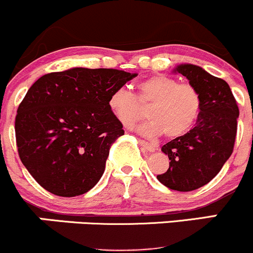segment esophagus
I'll return each instance as SVG.
<instances>
[{"label":"esophagus","instance_id":"esophagus-1","mask_svg":"<svg viewBox=\"0 0 253 253\" xmlns=\"http://www.w3.org/2000/svg\"><path fill=\"white\" fill-rule=\"evenodd\" d=\"M139 142H140V145H141L142 147H144L145 150H146V151H150V152H154L155 150H156V147L154 146V145H151V144H149V142H146V141H144V140H139Z\"/></svg>","mask_w":253,"mask_h":253}]
</instances>
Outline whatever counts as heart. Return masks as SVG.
<instances>
[{
    "mask_svg": "<svg viewBox=\"0 0 253 253\" xmlns=\"http://www.w3.org/2000/svg\"><path fill=\"white\" fill-rule=\"evenodd\" d=\"M147 109L149 121L137 126L145 137L156 139L162 134L169 139L187 134L196 124L202 109V96L189 84L165 75H155L137 84L136 96L126 89H117L108 99V107L123 126H134Z\"/></svg>",
    "mask_w": 253,
    "mask_h": 253,
    "instance_id": "1",
    "label": "heart"
}]
</instances>
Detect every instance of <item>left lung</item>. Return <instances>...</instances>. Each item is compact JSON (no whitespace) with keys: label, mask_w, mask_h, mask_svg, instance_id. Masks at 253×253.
<instances>
[{"label":"left lung","mask_w":253,"mask_h":253,"mask_svg":"<svg viewBox=\"0 0 253 253\" xmlns=\"http://www.w3.org/2000/svg\"><path fill=\"white\" fill-rule=\"evenodd\" d=\"M173 71L198 89L202 109L193 129L161 147L171 162L157 179L169 189L189 192L209 183L231 156L239 107L229 84L201 66L182 64Z\"/></svg>","instance_id":"left-lung-1"}]
</instances>
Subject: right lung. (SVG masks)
<instances>
[{"instance_id": "right-lung-1", "label": "right lung", "mask_w": 253, "mask_h": 253, "mask_svg": "<svg viewBox=\"0 0 253 253\" xmlns=\"http://www.w3.org/2000/svg\"><path fill=\"white\" fill-rule=\"evenodd\" d=\"M135 76L74 67L32 84L17 109L14 130L22 164L42 188L76 197L98 183L112 144L124 135L108 99Z\"/></svg>"}]
</instances>
